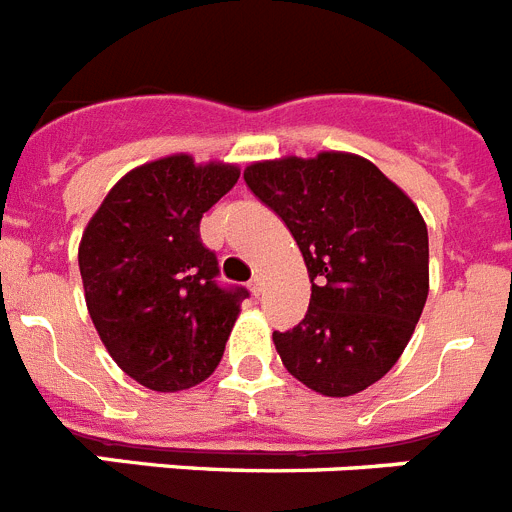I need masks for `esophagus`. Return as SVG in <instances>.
Wrapping results in <instances>:
<instances>
[{"label":"esophagus","instance_id":"obj_1","mask_svg":"<svg viewBox=\"0 0 512 512\" xmlns=\"http://www.w3.org/2000/svg\"><path fill=\"white\" fill-rule=\"evenodd\" d=\"M247 286H249V291H252V296H260V294H263V289H265V281L260 276H255L252 281L247 283Z\"/></svg>","mask_w":512,"mask_h":512}]
</instances>
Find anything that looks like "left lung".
<instances>
[{
	"label": "left lung",
	"mask_w": 512,
	"mask_h": 512,
	"mask_svg": "<svg viewBox=\"0 0 512 512\" xmlns=\"http://www.w3.org/2000/svg\"><path fill=\"white\" fill-rule=\"evenodd\" d=\"M244 182L291 231L312 296L304 320L273 333L283 367L330 398L388 375L429 294V239L411 197L354 153L249 163Z\"/></svg>",
	"instance_id": "8db88e82"
}]
</instances>
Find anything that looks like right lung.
<instances>
[{
	"instance_id": "add662e5",
	"label": "right lung",
	"mask_w": 512,
	"mask_h": 512,
	"mask_svg": "<svg viewBox=\"0 0 512 512\" xmlns=\"http://www.w3.org/2000/svg\"><path fill=\"white\" fill-rule=\"evenodd\" d=\"M236 179L234 163L158 158L124 174L85 226L77 263L90 320L145 388L187 390L221 362L247 291L218 286L200 218Z\"/></svg>"
}]
</instances>
